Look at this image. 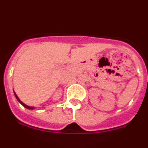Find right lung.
I'll list each match as a JSON object with an SVG mask.
<instances>
[{"instance_id":"obj_1","label":"right lung","mask_w":148,"mask_h":148,"mask_svg":"<svg viewBox=\"0 0 148 148\" xmlns=\"http://www.w3.org/2000/svg\"><path fill=\"white\" fill-rule=\"evenodd\" d=\"M14 96H15V97H16V99H17V101H18L20 102V103H21V104H22V105L23 106V107H25V108H27V109H28V110H34V109L35 108V107H30V106H27V105H26V104H25V103H23V102L22 101L20 100V99H19V98H18V96H16V93H15V92H14Z\"/></svg>"}]
</instances>
